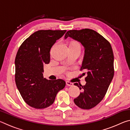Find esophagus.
Here are the masks:
<instances>
[{"label":"esophagus","mask_w":130,"mask_h":130,"mask_svg":"<svg viewBox=\"0 0 130 130\" xmlns=\"http://www.w3.org/2000/svg\"><path fill=\"white\" fill-rule=\"evenodd\" d=\"M66 84H67L68 86H72V85H73V83L70 82V81H66Z\"/></svg>","instance_id":"obj_1"}]
</instances>
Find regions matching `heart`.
<instances>
[{"label":"heart","instance_id":"1","mask_svg":"<svg viewBox=\"0 0 130 130\" xmlns=\"http://www.w3.org/2000/svg\"><path fill=\"white\" fill-rule=\"evenodd\" d=\"M69 46H72V47H80V45H79V43L78 42H77L76 41H71L69 43Z\"/></svg>","mask_w":130,"mask_h":130}]
</instances>
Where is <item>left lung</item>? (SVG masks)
Returning a JSON list of instances; mask_svg holds the SVG:
<instances>
[{
  "label": "left lung",
  "instance_id": "1",
  "mask_svg": "<svg viewBox=\"0 0 130 130\" xmlns=\"http://www.w3.org/2000/svg\"><path fill=\"white\" fill-rule=\"evenodd\" d=\"M70 37L82 44L84 47L81 70L86 72V84L74 85L80 90V95L74 102L80 108L89 109L98 105L104 98L114 75V57L110 43L94 30L85 28L67 32L65 39Z\"/></svg>",
  "mask_w": 130,
  "mask_h": 130
}]
</instances>
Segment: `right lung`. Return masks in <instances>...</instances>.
<instances>
[{
  "label": "right lung",
  "mask_w": 130,
  "mask_h": 130,
  "mask_svg": "<svg viewBox=\"0 0 130 130\" xmlns=\"http://www.w3.org/2000/svg\"><path fill=\"white\" fill-rule=\"evenodd\" d=\"M67 30H38L19 47L15 60V83L25 102L43 109L54 103L58 92L65 86L62 79L43 78V64L50 62V51Z\"/></svg>",
  "instance_id": "1"
}]
</instances>
